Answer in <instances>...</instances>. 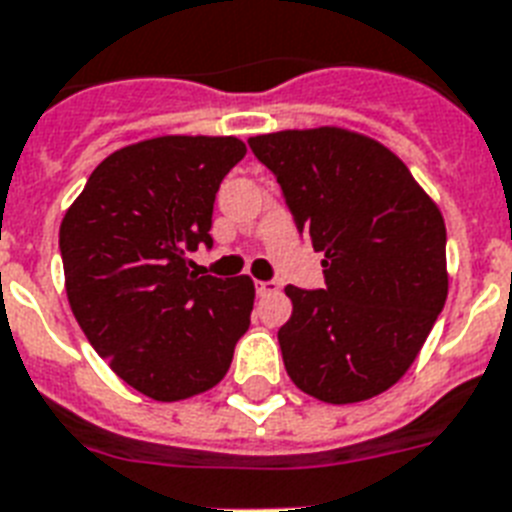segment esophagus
<instances>
[{"label": "esophagus", "mask_w": 512, "mask_h": 512, "mask_svg": "<svg viewBox=\"0 0 512 512\" xmlns=\"http://www.w3.org/2000/svg\"><path fill=\"white\" fill-rule=\"evenodd\" d=\"M256 293H259V296H272V293H277V282H256Z\"/></svg>", "instance_id": "esophagus-1"}]
</instances>
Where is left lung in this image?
I'll use <instances>...</instances> for the list:
<instances>
[{"mask_svg": "<svg viewBox=\"0 0 512 512\" xmlns=\"http://www.w3.org/2000/svg\"><path fill=\"white\" fill-rule=\"evenodd\" d=\"M248 145L325 256V290L285 288L293 314L277 341L290 380L327 404L383 394L410 370L447 301L439 206L402 158L367 134L317 126Z\"/></svg>", "mask_w": 512, "mask_h": 512, "instance_id": "1", "label": "left lung"}]
</instances>
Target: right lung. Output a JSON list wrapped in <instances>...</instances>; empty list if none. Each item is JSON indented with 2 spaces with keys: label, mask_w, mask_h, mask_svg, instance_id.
Instances as JSON below:
<instances>
[{
  "label": "right lung",
  "mask_w": 512,
  "mask_h": 512,
  "mask_svg": "<svg viewBox=\"0 0 512 512\" xmlns=\"http://www.w3.org/2000/svg\"><path fill=\"white\" fill-rule=\"evenodd\" d=\"M245 153L237 137L203 134L126 145L92 171L60 224L73 317L110 370L155 402L214 388L251 325V277L198 275L187 259L214 245L216 192Z\"/></svg>",
  "instance_id": "1"
}]
</instances>
